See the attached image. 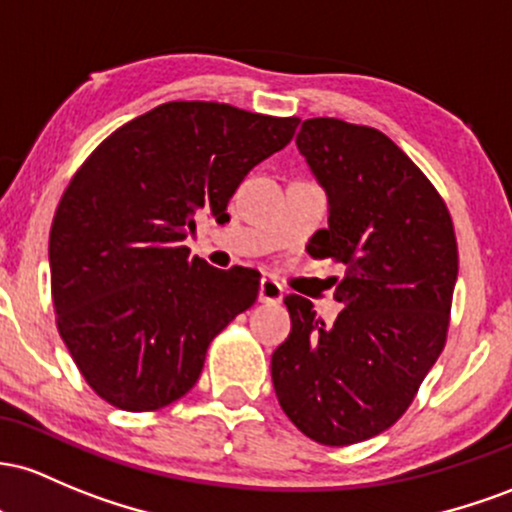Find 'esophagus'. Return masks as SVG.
<instances>
[{"label":"esophagus","instance_id":"1","mask_svg":"<svg viewBox=\"0 0 512 512\" xmlns=\"http://www.w3.org/2000/svg\"><path fill=\"white\" fill-rule=\"evenodd\" d=\"M283 285L273 278H261V287H258V300L266 304H275L283 300Z\"/></svg>","mask_w":512,"mask_h":512}]
</instances>
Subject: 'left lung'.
Returning a JSON list of instances; mask_svg holds the SVG:
<instances>
[{"instance_id":"8db88e82","label":"left lung","mask_w":512,"mask_h":512,"mask_svg":"<svg viewBox=\"0 0 512 512\" xmlns=\"http://www.w3.org/2000/svg\"><path fill=\"white\" fill-rule=\"evenodd\" d=\"M297 149L329 193V229L307 244L333 258V324L287 295L292 331L271 358L275 396L307 438L355 445L392 428L440 358L457 283L450 210L428 176L367 125L309 118Z\"/></svg>"}]
</instances>
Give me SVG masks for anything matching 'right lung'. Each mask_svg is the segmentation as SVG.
Returning <instances> with one entry per match:
<instances>
[{
	"label": "right lung",
	"mask_w": 512,
	"mask_h": 512,
	"mask_svg": "<svg viewBox=\"0 0 512 512\" xmlns=\"http://www.w3.org/2000/svg\"><path fill=\"white\" fill-rule=\"evenodd\" d=\"M300 118L169 101L106 137L72 176L50 227L55 324L111 406L157 411L193 389L205 353L258 297L261 273L212 268L183 239L227 222L244 176Z\"/></svg>",
	"instance_id": "obj_1"
}]
</instances>
